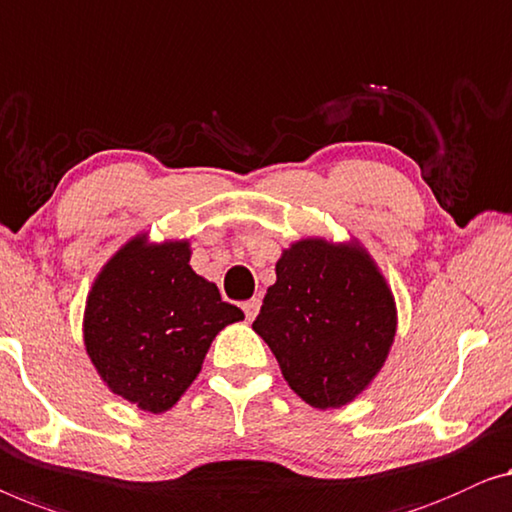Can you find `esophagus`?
Returning a JSON list of instances; mask_svg holds the SVG:
<instances>
[{
  "mask_svg": "<svg viewBox=\"0 0 512 512\" xmlns=\"http://www.w3.org/2000/svg\"><path fill=\"white\" fill-rule=\"evenodd\" d=\"M259 306H262V301H259V299H250V301H246V304L241 306L243 313H246V320L248 322L255 320V315L259 313Z\"/></svg>",
  "mask_w": 512,
  "mask_h": 512,
  "instance_id": "34e87169",
  "label": "esophagus"
}]
</instances>
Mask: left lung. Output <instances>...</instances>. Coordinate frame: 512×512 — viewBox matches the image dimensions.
<instances>
[{"mask_svg": "<svg viewBox=\"0 0 512 512\" xmlns=\"http://www.w3.org/2000/svg\"><path fill=\"white\" fill-rule=\"evenodd\" d=\"M253 329L301 399L338 408L383 369L397 334V306L362 246L301 239L280 255Z\"/></svg>", "mask_w": 512, "mask_h": 512, "instance_id": "1", "label": "left lung"}]
</instances>
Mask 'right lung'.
Segmentation results:
<instances>
[{"instance_id":"obj_1","label":"right lung","mask_w":512,"mask_h":512,"mask_svg":"<svg viewBox=\"0 0 512 512\" xmlns=\"http://www.w3.org/2000/svg\"><path fill=\"white\" fill-rule=\"evenodd\" d=\"M243 311L190 266V243L136 236L115 253L88 294L85 350L109 390L164 413L199 376L220 329Z\"/></svg>"}]
</instances>
